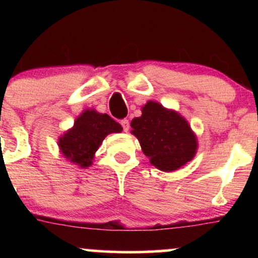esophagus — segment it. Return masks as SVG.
Returning a JSON list of instances; mask_svg holds the SVG:
<instances>
[{"mask_svg": "<svg viewBox=\"0 0 258 258\" xmlns=\"http://www.w3.org/2000/svg\"><path fill=\"white\" fill-rule=\"evenodd\" d=\"M121 125H122L123 131H125V132H127L130 130V121L127 119H123L122 121H121Z\"/></svg>", "mask_w": 258, "mask_h": 258, "instance_id": "34e87169", "label": "esophagus"}]
</instances>
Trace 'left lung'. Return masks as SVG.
<instances>
[{
    "label": "left lung",
    "mask_w": 258,
    "mask_h": 258,
    "mask_svg": "<svg viewBox=\"0 0 258 258\" xmlns=\"http://www.w3.org/2000/svg\"><path fill=\"white\" fill-rule=\"evenodd\" d=\"M132 131L150 164L160 171L179 170L197 154L198 139L178 111L154 100L142 106V115L131 121Z\"/></svg>",
    "instance_id": "1"
}]
</instances>
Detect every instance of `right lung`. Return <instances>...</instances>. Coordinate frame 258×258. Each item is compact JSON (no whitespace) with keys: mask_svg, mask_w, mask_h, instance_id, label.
I'll return each mask as SVG.
<instances>
[{"mask_svg":"<svg viewBox=\"0 0 258 258\" xmlns=\"http://www.w3.org/2000/svg\"><path fill=\"white\" fill-rule=\"evenodd\" d=\"M121 131L120 123L108 114L86 109L79 115L72 128L59 137V152L72 164L87 168L93 164L94 154L106 136Z\"/></svg>","mask_w":258,"mask_h":258,"instance_id":"add662e5","label":"right lung"}]
</instances>
